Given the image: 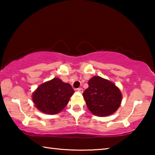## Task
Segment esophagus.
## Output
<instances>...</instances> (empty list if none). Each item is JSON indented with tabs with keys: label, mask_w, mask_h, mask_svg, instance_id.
<instances>
[{
	"label": "esophagus",
	"mask_w": 155,
	"mask_h": 155,
	"mask_svg": "<svg viewBox=\"0 0 155 155\" xmlns=\"http://www.w3.org/2000/svg\"><path fill=\"white\" fill-rule=\"evenodd\" d=\"M77 90L78 91V92H80V93H81V94H82V93L83 92V90L82 88H78Z\"/></svg>",
	"instance_id": "obj_1"
}]
</instances>
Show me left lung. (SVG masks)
<instances>
[{
    "label": "left lung",
    "mask_w": 155,
    "mask_h": 155,
    "mask_svg": "<svg viewBox=\"0 0 155 155\" xmlns=\"http://www.w3.org/2000/svg\"><path fill=\"white\" fill-rule=\"evenodd\" d=\"M88 85L83 96L91 114L98 117L109 116L118 109L122 95L114 83L94 76L89 80Z\"/></svg>",
    "instance_id": "obj_1"
}]
</instances>
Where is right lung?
Segmentation results:
<instances>
[{
  "label": "right lung",
  "mask_w": 155,
  "mask_h": 155,
  "mask_svg": "<svg viewBox=\"0 0 155 155\" xmlns=\"http://www.w3.org/2000/svg\"><path fill=\"white\" fill-rule=\"evenodd\" d=\"M74 91L69 83L54 78L41 83L33 91L32 100L37 109L46 114L54 115L61 111Z\"/></svg>",
  "instance_id": "add662e5"
}]
</instances>
